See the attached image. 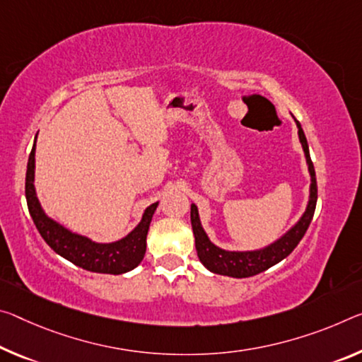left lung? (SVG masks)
I'll return each mask as SVG.
<instances>
[{
	"label": "left lung",
	"mask_w": 362,
	"mask_h": 362,
	"mask_svg": "<svg viewBox=\"0 0 362 362\" xmlns=\"http://www.w3.org/2000/svg\"><path fill=\"white\" fill-rule=\"evenodd\" d=\"M295 119V117H293ZM295 124L298 127V136H300V143L305 153L308 172L311 177V183H309V197L306 209L303 212L300 219H298L293 226L284 235H280L277 240L272 243L256 250H223L221 246L211 242L209 235L206 233L202 219H199L198 206L192 203V227L194 235V245H197V253L199 261L208 271L221 275H227V277L235 279H245L251 277V275L261 274L267 271L269 267L275 266L282 259H285L291 251L296 248V245L301 242L305 237L309 223L313 221L315 203H317V183H315V172L311 156H309V146L308 140L305 136V132L301 129V124L295 119Z\"/></svg>",
	"instance_id": "1"
}]
</instances>
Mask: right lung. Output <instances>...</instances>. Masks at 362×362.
Returning <instances> with one entry per match:
<instances>
[{
	"label": "right lung",
	"instance_id": "obj_1",
	"mask_svg": "<svg viewBox=\"0 0 362 362\" xmlns=\"http://www.w3.org/2000/svg\"><path fill=\"white\" fill-rule=\"evenodd\" d=\"M35 150L37 136L30 156H28L25 198L28 212H30L40 235L51 246V250L64 259L90 272L119 275L139 266L146 253V235L150 230L153 214L159 202L150 204L143 211L140 222L125 237L109 243L95 242L90 237H85V235L72 232L71 228L64 227L53 217H49L42 208L35 190Z\"/></svg>",
	"mask_w": 362,
	"mask_h": 362
}]
</instances>
